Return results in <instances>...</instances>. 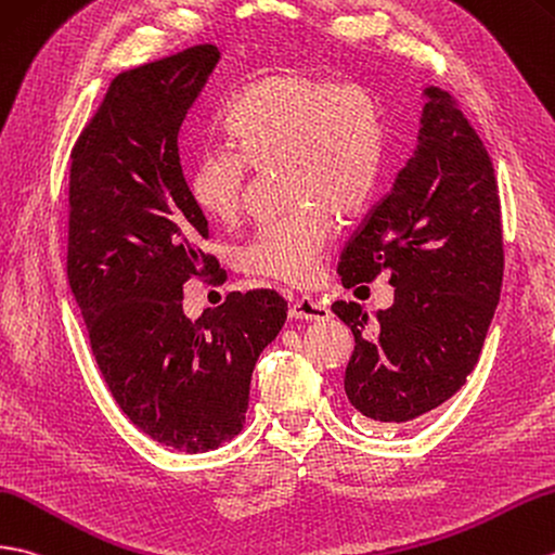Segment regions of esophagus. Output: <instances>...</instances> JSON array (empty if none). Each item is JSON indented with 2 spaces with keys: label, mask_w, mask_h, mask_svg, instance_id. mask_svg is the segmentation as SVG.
<instances>
[{
  "label": "esophagus",
  "mask_w": 555,
  "mask_h": 555,
  "mask_svg": "<svg viewBox=\"0 0 555 555\" xmlns=\"http://www.w3.org/2000/svg\"><path fill=\"white\" fill-rule=\"evenodd\" d=\"M288 314L291 319H305V321H326L331 317V309L319 302L314 298H309V295H302V298H295L288 307Z\"/></svg>",
  "instance_id": "1"
}]
</instances>
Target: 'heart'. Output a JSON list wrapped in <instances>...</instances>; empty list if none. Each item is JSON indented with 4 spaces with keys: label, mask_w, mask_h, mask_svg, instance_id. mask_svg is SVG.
I'll list each match as a JSON object with an SVG mask.
<instances>
[{
    "label": "heart",
    "mask_w": 555,
    "mask_h": 555,
    "mask_svg": "<svg viewBox=\"0 0 555 555\" xmlns=\"http://www.w3.org/2000/svg\"><path fill=\"white\" fill-rule=\"evenodd\" d=\"M222 127L231 146L203 149L191 163V201L229 224L243 210L250 172L281 167V201L291 210L241 243L236 267L288 286L309 283L331 238V215H359L378 184L385 134L376 94L312 68H281L243 89Z\"/></svg>",
    "instance_id": "1"
}]
</instances>
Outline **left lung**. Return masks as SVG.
Masks as SVG:
<instances>
[{"label": "left lung", "mask_w": 555, "mask_h": 555, "mask_svg": "<svg viewBox=\"0 0 555 555\" xmlns=\"http://www.w3.org/2000/svg\"><path fill=\"white\" fill-rule=\"evenodd\" d=\"M425 96L414 158L338 262L345 288L388 272L395 302L376 319L357 302L331 305L354 336L347 399L373 423H411L461 390L504 281L492 158L452 94Z\"/></svg>", "instance_id": "8db88e82"}]
</instances>
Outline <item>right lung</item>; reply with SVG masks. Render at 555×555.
<instances>
[{"mask_svg":"<svg viewBox=\"0 0 555 555\" xmlns=\"http://www.w3.org/2000/svg\"><path fill=\"white\" fill-rule=\"evenodd\" d=\"M219 51L196 44L113 77L70 151L68 283L115 402L151 440L198 454L243 430L257 357L286 321L274 291L229 293L191 321L184 283L215 276L179 127Z\"/></svg>","mask_w":555,"mask_h":555,"instance_id":"add662e5","label":"right lung"}]
</instances>
